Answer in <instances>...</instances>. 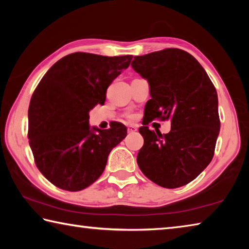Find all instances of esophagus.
<instances>
[{
    "mask_svg": "<svg viewBox=\"0 0 249 249\" xmlns=\"http://www.w3.org/2000/svg\"><path fill=\"white\" fill-rule=\"evenodd\" d=\"M127 130H128V133H133V132H136L137 130V127L135 125H129L128 127H127Z\"/></svg>",
    "mask_w": 249,
    "mask_h": 249,
    "instance_id": "34e87169",
    "label": "esophagus"
}]
</instances>
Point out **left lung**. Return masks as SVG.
<instances>
[{
	"label": "left lung",
	"mask_w": 249,
	"mask_h": 249,
	"mask_svg": "<svg viewBox=\"0 0 249 249\" xmlns=\"http://www.w3.org/2000/svg\"><path fill=\"white\" fill-rule=\"evenodd\" d=\"M132 67L149 84L146 124L171 122V130L165 135L147 126L140 128L144 146L137 155L138 166L160 187H182L213 158L221 126L215 88L199 61L181 49L135 56Z\"/></svg>",
	"instance_id": "obj_1"
}]
</instances>
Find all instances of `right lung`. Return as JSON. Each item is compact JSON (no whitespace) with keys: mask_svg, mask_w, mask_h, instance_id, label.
Returning a JSON list of instances; mask_svg holds the SVG:
<instances>
[{"mask_svg":"<svg viewBox=\"0 0 249 249\" xmlns=\"http://www.w3.org/2000/svg\"><path fill=\"white\" fill-rule=\"evenodd\" d=\"M132 58L73 53L40 80L28 108L29 146L37 168L56 187L67 191L89 187L127 135L117 122L108 129L91 127L89 113L104 104L108 86Z\"/></svg>","mask_w":249,"mask_h":249,"instance_id":"right-lung-1","label":"right lung"}]
</instances>
